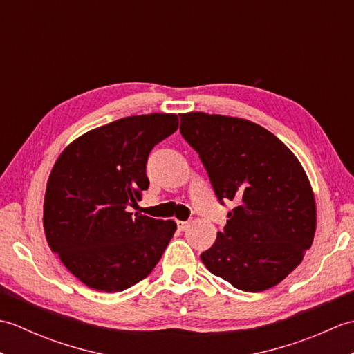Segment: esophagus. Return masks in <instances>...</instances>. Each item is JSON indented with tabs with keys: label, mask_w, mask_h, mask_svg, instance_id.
I'll use <instances>...</instances> for the list:
<instances>
[{
	"label": "esophagus",
	"mask_w": 354,
	"mask_h": 354,
	"mask_svg": "<svg viewBox=\"0 0 354 354\" xmlns=\"http://www.w3.org/2000/svg\"><path fill=\"white\" fill-rule=\"evenodd\" d=\"M176 223H178V230H179V231H185L187 228L190 227V222H183V221H178Z\"/></svg>",
	"instance_id": "34e87169"
}]
</instances>
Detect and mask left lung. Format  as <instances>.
Segmentation results:
<instances>
[{"instance_id":"obj_1","label":"left lung","mask_w":354,"mask_h":354,"mask_svg":"<svg viewBox=\"0 0 354 354\" xmlns=\"http://www.w3.org/2000/svg\"><path fill=\"white\" fill-rule=\"evenodd\" d=\"M179 118V131L199 153L217 199L236 204L201 260L240 290L274 288L301 263L317 230L303 165L283 141L250 120L205 112Z\"/></svg>"}]
</instances>
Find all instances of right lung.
I'll return each mask as SVG.
<instances>
[{
    "instance_id": "right-lung-1",
    "label": "right lung",
    "mask_w": 354,
    "mask_h": 354,
    "mask_svg": "<svg viewBox=\"0 0 354 354\" xmlns=\"http://www.w3.org/2000/svg\"><path fill=\"white\" fill-rule=\"evenodd\" d=\"M176 114L132 115L74 140L53 165L44 198L48 246L88 288L122 292L152 272L176 231L140 213L150 150L178 129Z\"/></svg>"
}]
</instances>
